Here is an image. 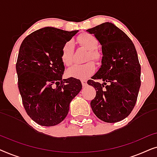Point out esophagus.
Masks as SVG:
<instances>
[{
    "mask_svg": "<svg viewBox=\"0 0 157 157\" xmlns=\"http://www.w3.org/2000/svg\"><path fill=\"white\" fill-rule=\"evenodd\" d=\"M81 83H82L83 87L86 86V85H87V82H86V80H81Z\"/></svg>",
    "mask_w": 157,
    "mask_h": 157,
    "instance_id": "1",
    "label": "esophagus"
}]
</instances>
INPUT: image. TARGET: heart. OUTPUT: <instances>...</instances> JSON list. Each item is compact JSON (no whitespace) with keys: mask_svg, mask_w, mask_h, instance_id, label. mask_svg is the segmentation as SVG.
<instances>
[{"mask_svg":"<svg viewBox=\"0 0 157 157\" xmlns=\"http://www.w3.org/2000/svg\"><path fill=\"white\" fill-rule=\"evenodd\" d=\"M76 41L81 46L86 48L88 54L86 60L92 59L95 61H99L101 59V54L96 50L98 46V40L95 36L90 33H82L78 36ZM61 60L65 66H70L73 62V43L67 41L62 46L61 51ZM96 70V66L94 62L89 61L84 64H76L66 71L68 77L77 79H86L94 74Z\"/></svg>","mask_w":157,"mask_h":157,"instance_id":"obj_1","label":"heart"}]
</instances>
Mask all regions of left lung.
<instances>
[{"mask_svg":"<svg viewBox=\"0 0 157 157\" xmlns=\"http://www.w3.org/2000/svg\"><path fill=\"white\" fill-rule=\"evenodd\" d=\"M86 31L94 34L101 45L103 55L100 68L93 79L87 81L96 91L91 107L102 121H121L134 109L141 86L136 50L128 36L111 23H104Z\"/></svg>","mask_w":157,"mask_h":157,"instance_id":"left-lung-1","label":"left lung"}]
</instances>
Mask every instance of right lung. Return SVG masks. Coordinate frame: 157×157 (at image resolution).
<instances>
[{
	"label": "right lung",
	"instance_id": "1",
	"mask_svg": "<svg viewBox=\"0 0 157 157\" xmlns=\"http://www.w3.org/2000/svg\"><path fill=\"white\" fill-rule=\"evenodd\" d=\"M78 31L45 27L31 33L21 45L16 66L18 89L27 114L39 125L61 123L82 89L78 79H62L65 67L61 48Z\"/></svg>",
	"mask_w": 157,
	"mask_h": 157
}]
</instances>
